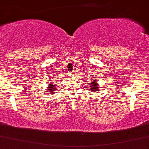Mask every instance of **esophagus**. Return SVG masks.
<instances>
[{"label": "esophagus", "mask_w": 149, "mask_h": 149, "mask_svg": "<svg viewBox=\"0 0 149 149\" xmlns=\"http://www.w3.org/2000/svg\"><path fill=\"white\" fill-rule=\"evenodd\" d=\"M73 73H70L69 74H68V76H70V77H71V76H73Z\"/></svg>", "instance_id": "34e87169"}]
</instances>
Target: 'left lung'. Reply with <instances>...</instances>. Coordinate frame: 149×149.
I'll return each mask as SVG.
<instances>
[{
  "label": "left lung",
  "instance_id": "left-lung-1",
  "mask_svg": "<svg viewBox=\"0 0 149 149\" xmlns=\"http://www.w3.org/2000/svg\"><path fill=\"white\" fill-rule=\"evenodd\" d=\"M90 89H91L92 91H97L98 90V89L99 88V87H98V84H97L96 82V80H93V81H92L91 83H90Z\"/></svg>",
  "mask_w": 149,
  "mask_h": 149
}]
</instances>
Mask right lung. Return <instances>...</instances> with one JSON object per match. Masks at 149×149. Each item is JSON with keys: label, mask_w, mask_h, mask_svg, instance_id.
<instances>
[{"label": "right lung", "mask_w": 149, "mask_h": 149, "mask_svg": "<svg viewBox=\"0 0 149 149\" xmlns=\"http://www.w3.org/2000/svg\"><path fill=\"white\" fill-rule=\"evenodd\" d=\"M48 88H49V90H49V93H54V90H56V87H55L54 84H49V87Z\"/></svg>", "instance_id": "1"}]
</instances>
